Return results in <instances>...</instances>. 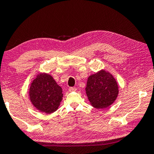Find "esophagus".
<instances>
[{"instance_id":"obj_1","label":"esophagus","mask_w":154,"mask_h":154,"mask_svg":"<svg viewBox=\"0 0 154 154\" xmlns=\"http://www.w3.org/2000/svg\"><path fill=\"white\" fill-rule=\"evenodd\" d=\"M76 88H74V87H70L69 88H68V90L69 91H75L76 90Z\"/></svg>"}]
</instances>
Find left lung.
<instances>
[{
	"mask_svg": "<svg viewBox=\"0 0 154 154\" xmlns=\"http://www.w3.org/2000/svg\"><path fill=\"white\" fill-rule=\"evenodd\" d=\"M86 92L92 106L104 109L115 101L119 94V86L111 73L101 70L88 78Z\"/></svg>",
	"mask_w": 154,
	"mask_h": 154,
	"instance_id": "1",
	"label": "left lung"
}]
</instances>
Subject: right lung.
Segmentation results:
<instances>
[{
    "instance_id": "right-lung-1",
    "label": "right lung",
    "mask_w": 154,
    "mask_h": 154,
    "mask_svg": "<svg viewBox=\"0 0 154 154\" xmlns=\"http://www.w3.org/2000/svg\"><path fill=\"white\" fill-rule=\"evenodd\" d=\"M62 89L48 73H39L29 88L31 103L41 112H55L62 100Z\"/></svg>"
}]
</instances>
